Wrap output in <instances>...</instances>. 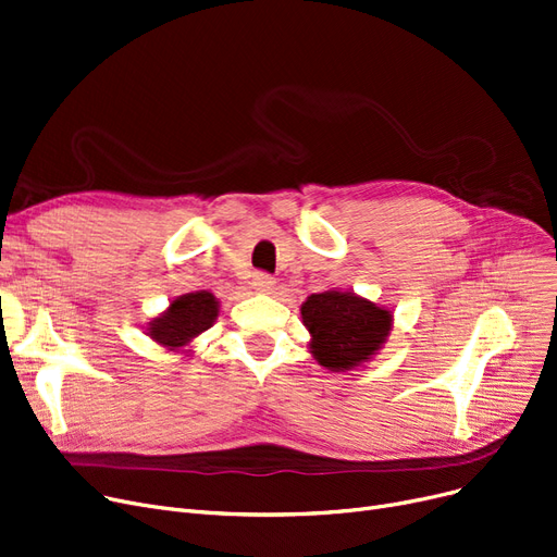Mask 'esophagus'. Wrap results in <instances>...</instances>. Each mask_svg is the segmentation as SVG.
<instances>
[{"instance_id":"esophagus-1","label":"esophagus","mask_w":557,"mask_h":557,"mask_svg":"<svg viewBox=\"0 0 557 557\" xmlns=\"http://www.w3.org/2000/svg\"><path fill=\"white\" fill-rule=\"evenodd\" d=\"M252 286L257 288V292H261V294H271L273 288H275V277L259 271V273L252 275Z\"/></svg>"}]
</instances>
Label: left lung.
<instances>
[{"label":"left lung","instance_id":"left-lung-1","mask_svg":"<svg viewBox=\"0 0 557 557\" xmlns=\"http://www.w3.org/2000/svg\"><path fill=\"white\" fill-rule=\"evenodd\" d=\"M300 311L313 357L332 371H348L367 361L392 327L389 311L355 294H311Z\"/></svg>","mask_w":557,"mask_h":557}]
</instances>
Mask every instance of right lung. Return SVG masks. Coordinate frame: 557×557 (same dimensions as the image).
<instances>
[{
    "mask_svg": "<svg viewBox=\"0 0 557 557\" xmlns=\"http://www.w3.org/2000/svg\"><path fill=\"white\" fill-rule=\"evenodd\" d=\"M219 317V302L207 292L188 294L173 300L163 317L150 323V334L163 346H184L193 336L209 330Z\"/></svg>",
    "mask_w": 557,
    "mask_h": 557,
    "instance_id": "obj_1",
    "label": "right lung"
}]
</instances>
